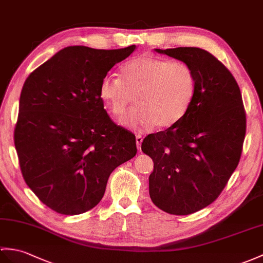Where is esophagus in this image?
I'll return each instance as SVG.
<instances>
[{"instance_id":"34e87169","label":"esophagus","mask_w":263,"mask_h":263,"mask_svg":"<svg viewBox=\"0 0 263 263\" xmlns=\"http://www.w3.org/2000/svg\"><path fill=\"white\" fill-rule=\"evenodd\" d=\"M142 140L143 138L141 136H137L136 137V142H137V146L139 150H141V143H142Z\"/></svg>"}]
</instances>
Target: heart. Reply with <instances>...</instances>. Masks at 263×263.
Returning a JSON list of instances; mask_svg holds the SVG:
<instances>
[{"mask_svg":"<svg viewBox=\"0 0 263 263\" xmlns=\"http://www.w3.org/2000/svg\"><path fill=\"white\" fill-rule=\"evenodd\" d=\"M196 75L182 62L143 54L127 62L121 77L106 75L100 85V97L108 112L120 117L134 100L136 108L120 123L145 132L157 125L167 129L185 117L196 93Z\"/></svg>","mask_w":263,"mask_h":263,"instance_id":"heart-1","label":"heart"}]
</instances>
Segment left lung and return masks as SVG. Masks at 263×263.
Returning <instances> with one entry per match:
<instances>
[{
	"mask_svg": "<svg viewBox=\"0 0 263 263\" xmlns=\"http://www.w3.org/2000/svg\"><path fill=\"white\" fill-rule=\"evenodd\" d=\"M192 67L196 93L185 117L141 144L154 160L150 198L158 209L188 215L212 204L239 164L247 118L235 78L212 53L196 47L156 49Z\"/></svg>",
	"mask_w": 263,
	"mask_h": 263,
	"instance_id": "8db88e82",
	"label": "left lung"
}]
</instances>
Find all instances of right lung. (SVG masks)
<instances>
[{
  "label": "right lung",
  "instance_id": "obj_1",
  "mask_svg": "<svg viewBox=\"0 0 263 263\" xmlns=\"http://www.w3.org/2000/svg\"><path fill=\"white\" fill-rule=\"evenodd\" d=\"M136 48L66 47L23 84L14 129L21 173L59 214L95 207L113 170L137 155L134 134L109 119L100 97L102 79Z\"/></svg>",
  "mask_w": 263,
  "mask_h": 263
}]
</instances>
